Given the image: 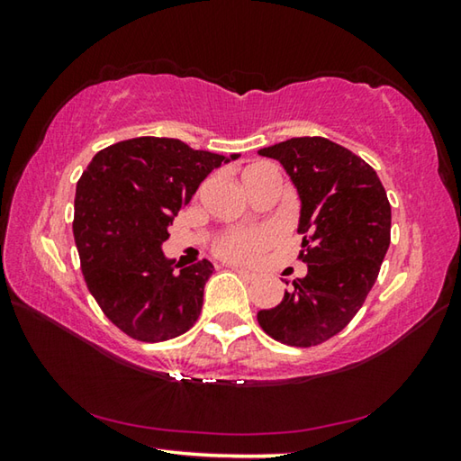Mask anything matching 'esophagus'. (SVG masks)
<instances>
[{"label":"esophagus","instance_id":"34e87169","mask_svg":"<svg viewBox=\"0 0 461 461\" xmlns=\"http://www.w3.org/2000/svg\"><path fill=\"white\" fill-rule=\"evenodd\" d=\"M231 268H233V272H238L240 276H244V278H248V280L256 278V272H252V270H246V268H241V267H231Z\"/></svg>","mask_w":461,"mask_h":461}]
</instances>
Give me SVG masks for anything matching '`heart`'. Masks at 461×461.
I'll return each mask as SVG.
<instances>
[{"mask_svg": "<svg viewBox=\"0 0 461 461\" xmlns=\"http://www.w3.org/2000/svg\"><path fill=\"white\" fill-rule=\"evenodd\" d=\"M272 170V167L268 165H252L244 168V173H241V183L249 185L256 178L262 176L264 173H268ZM275 238V231L270 228H258V230H231L225 233V236L217 241V254L223 256L225 260H231V262H246V260H252L256 254H258V249L268 244V241Z\"/></svg>", "mask_w": 461, "mask_h": 461, "instance_id": "obj_1", "label": "heart"}]
</instances>
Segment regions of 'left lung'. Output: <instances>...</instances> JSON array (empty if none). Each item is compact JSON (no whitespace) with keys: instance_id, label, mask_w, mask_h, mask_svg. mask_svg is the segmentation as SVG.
<instances>
[{"instance_id":"obj_1","label":"left lung","mask_w":461,"mask_h":461,"mask_svg":"<svg viewBox=\"0 0 461 461\" xmlns=\"http://www.w3.org/2000/svg\"><path fill=\"white\" fill-rule=\"evenodd\" d=\"M291 178L301 201V260L280 305L258 311L270 338L296 348L323 343L352 321L390 246V203L370 165L327 138H291L260 148Z\"/></svg>"}]
</instances>
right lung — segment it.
<instances>
[{
    "label": "right lung",
    "instance_id": "obj_1",
    "mask_svg": "<svg viewBox=\"0 0 461 461\" xmlns=\"http://www.w3.org/2000/svg\"><path fill=\"white\" fill-rule=\"evenodd\" d=\"M236 158L144 136L107 146L81 175L73 233L85 283L130 338L173 339L199 319L213 264L181 268L162 244L205 176Z\"/></svg>",
    "mask_w": 461,
    "mask_h": 461
}]
</instances>
